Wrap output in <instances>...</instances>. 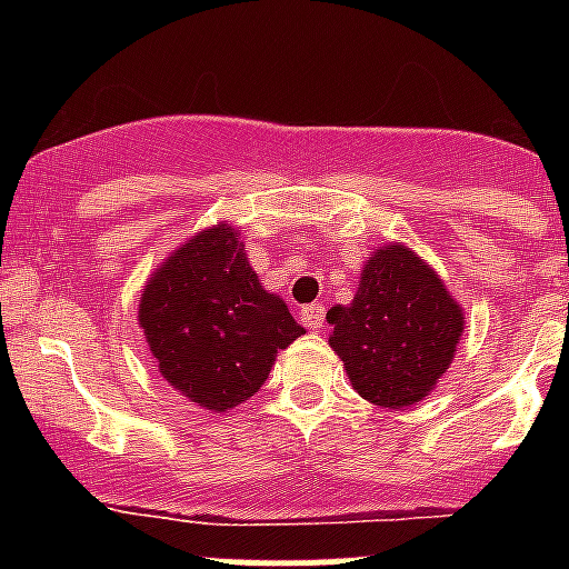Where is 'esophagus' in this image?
I'll return each instance as SVG.
<instances>
[{
	"label": "esophagus",
	"mask_w": 569,
	"mask_h": 569,
	"mask_svg": "<svg viewBox=\"0 0 569 569\" xmlns=\"http://www.w3.org/2000/svg\"><path fill=\"white\" fill-rule=\"evenodd\" d=\"M300 319L302 325L311 327V330H319V327H325V308H321L319 302H311V306L302 308Z\"/></svg>",
	"instance_id": "34e87169"
}]
</instances>
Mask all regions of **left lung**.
<instances>
[{"mask_svg":"<svg viewBox=\"0 0 569 569\" xmlns=\"http://www.w3.org/2000/svg\"><path fill=\"white\" fill-rule=\"evenodd\" d=\"M327 321L355 391L391 410L432 391L462 336V311L443 280L401 244L371 256L355 300L330 308Z\"/></svg>","mask_w":569,"mask_h":569,"instance_id":"obj_1","label":"left lung"}]
</instances>
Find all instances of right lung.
Returning a JSON list of instances; mask_svg holds the SVG:
<instances>
[{
    "label": "right lung",
    "mask_w": 569,
    "mask_h": 569,
    "mask_svg": "<svg viewBox=\"0 0 569 569\" xmlns=\"http://www.w3.org/2000/svg\"><path fill=\"white\" fill-rule=\"evenodd\" d=\"M140 325L164 380L214 412L250 399L274 355L306 332L261 289L228 226L198 233L162 263L142 291Z\"/></svg>",
    "instance_id": "1"
}]
</instances>
